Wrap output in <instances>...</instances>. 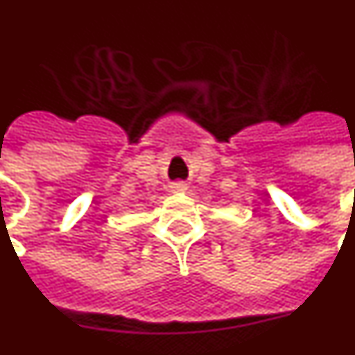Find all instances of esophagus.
<instances>
[{
  "label": "esophagus",
  "instance_id": "obj_1",
  "mask_svg": "<svg viewBox=\"0 0 355 355\" xmlns=\"http://www.w3.org/2000/svg\"><path fill=\"white\" fill-rule=\"evenodd\" d=\"M187 183H183V181H174V183H171V190L172 192H183V190H187Z\"/></svg>",
  "mask_w": 355,
  "mask_h": 355
}]
</instances>
